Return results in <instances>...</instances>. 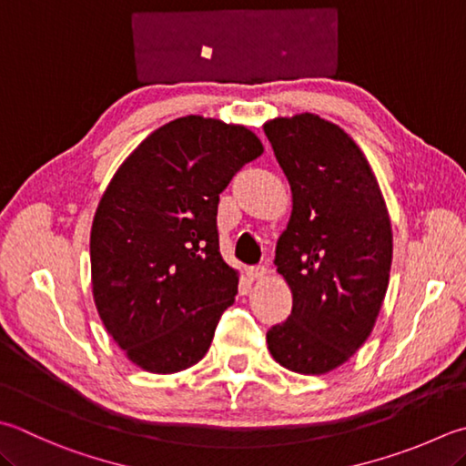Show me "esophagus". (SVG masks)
Masks as SVG:
<instances>
[{
    "instance_id": "1",
    "label": "esophagus",
    "mask_w": 466,
    "mask_h": 466,
    "mask_svg": "<svg viewBox=\"0 0 466 466\" xmlns=\"http://www.w3.org/2000/svg\"><path fill=\"white\" fill-rule=\"evenodd\" d=\"M266 274H268L266 266H256V268H251V269L248 271V276H249L251 282H259V279L266 278Z\"/></svg>"
}]
</instances>
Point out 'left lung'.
Here are the masks:
<instances>
[{"label":"left lung","mask_w":466,"mask_h":466,"mask_svg":"<svg viewBox=\"0 0 466 466\" xmlns=\"http://www.w3.org/2000/svg\"><path fill=\"white\" fill-rule=\"evenodd\" d=\"M263 131L292 188L274 261L292 289V314L268 330V349L289 371L322 375L347 363L375 327L393 251L388 207L339 126L300 113Z\"/></svg>","instance_id":"8db88e82"}]
</instances>
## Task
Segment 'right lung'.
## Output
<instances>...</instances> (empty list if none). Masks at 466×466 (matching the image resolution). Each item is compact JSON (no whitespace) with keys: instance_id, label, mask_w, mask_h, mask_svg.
Masks as SVG:
<instances>
[{"instance_id":"1","label":"right lung","mask_w":466,"mask_h":466,"mask_svg":"<svg viewBox=\"0 0 466 466\" xmlns=\"http://www.w3.org/2000/svg\"><path fill=\"white\" fill-rule=\"evenodd\" d=\"M261 154L248 127L178 117L147 136L103 192L91 227L93 300L144 371L178 373L207 355L239 284L218 251V195Z\"/></svg>"}]
</instances>
